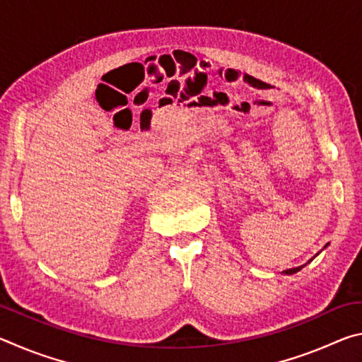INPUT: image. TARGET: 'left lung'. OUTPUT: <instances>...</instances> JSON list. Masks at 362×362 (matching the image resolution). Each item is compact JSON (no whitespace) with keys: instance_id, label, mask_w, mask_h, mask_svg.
I'll return each instance as SVG.
<instances>
[{"instance_id":"left-lung-1","label":"left lung","mask_w":362,"mask_h":362,"mask_svg":"<svg viewBox=\"0 0 362 362\" xmlns=\"http://www.w3.org/2000/svg\"><path fill=\"white\" fill-rule=\"evenodd\" d=\"M305 265H302V267H297V268H289V269H286V272H283L284 274H293V273H297V272H300V269H302Z\"/></svg>"}]
</instances>
